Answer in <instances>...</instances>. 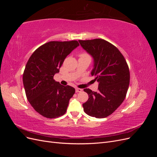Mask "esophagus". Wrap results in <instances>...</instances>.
<instances>
[{
    "mask_svg": "<svg viewBox=\"0 0 157 157\" xmlns=\"http://www.w3.org/2000/svg\"><path fill=\"white\" fill-rule=\"evenodd\" d=\"M82 91V89H80V88H77L75 89V92L78 93V92H81Z\"/></svg>",
    "mask_w": 157,
    "mask_h": 157,
    "instance_id": "obj_1",
    "label": "esophagus"
}]
</instances>
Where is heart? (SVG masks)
Returning <instances> with one entry per match:
<instances>
[{"instance_id":"heart-1","label":"heart","mask_w":157,"mask_h":157,"mask_svg":"<svg viewBox=\"0 0 157 157\" xmlns=\"http://www.w3.org/2000/svg\"><path fill=\"white\" fill-rule=\"evenodd\" d=\"M79 57L80 58H83V57H90V56L88 54L85 53V52H82V53H80L79 54Z\"/></svg>"}]
</instances>
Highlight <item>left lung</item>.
I'll use <instances>...</instances> for the list:
<instances>
[{
	"instance_id": "obj_1",
	"label": "left lung",
	"mask_w": 157,
	"mask_h": 157,
	"mask_svg": "<svg viewBox=\"0 0 157 157\" xmlns=\"http://www.w3.org/2000/svg\"><path fill=\"white\" fill-rule=\"evenodd\" d=\"M79 43L94 60L92 75L99 82L98 91L84 89L88 94L82 104L90 117L105 118L119 107L126 96L130 84V71L124 57L115 46L101 39L82 40Z\"/></svg>"
}]
</instances>
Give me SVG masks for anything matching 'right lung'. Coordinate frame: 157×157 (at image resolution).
Masks as SVG:
<instances>
[{"label":"right lung","instance_id":"1","mask_svg":"<svg viewBox=\"0 0 157 157\" xmlns=\"http://www.w3.org/2000/svg\"><path fill=\"white\" fill-rule=\"evenodd\" d=\"M79 46L77 40L50 41L39 47L31 56L23 75L28 101L40 115L48 118L63 115L75 89L55 81L63 61Z\"/></svg>","mask_w":157,"mask_h":157}]
</instances>
